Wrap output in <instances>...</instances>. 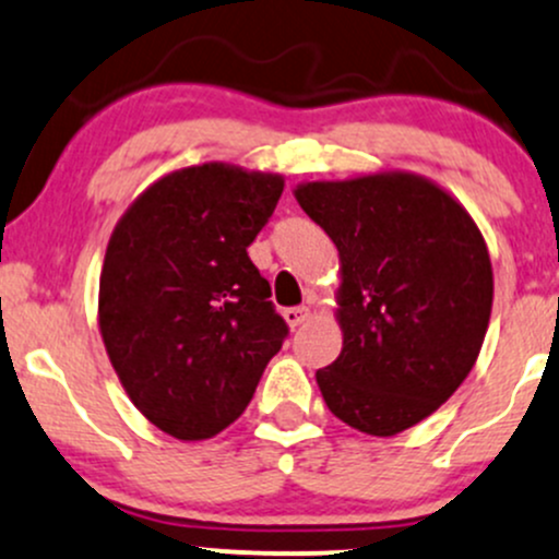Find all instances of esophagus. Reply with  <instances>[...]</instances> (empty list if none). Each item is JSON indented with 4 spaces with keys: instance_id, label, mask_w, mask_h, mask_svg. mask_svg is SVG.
Returning a JSON list of instances; mask_svg holds the SVG:
<instances>
[{
    "instance_id": "1",
    "label": "esophagus",
    "mask_w": 559,
    "mask_h": 559,
    "mask_svg": "<svg viewBox=\"0 0 559 559\" xmlns=\"http://www.w3.org/2000/svg\"><path fill=\"white\" fill-rule=\"evenodd\" d=\"M284 318H286V323H289L292 329L294 326H302V323L310 318V310L308 308H286L284 310Z\"/></svg>"
}]
</instances>
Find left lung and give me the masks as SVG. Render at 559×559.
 <instances>
[{"label":"left lung","mask_w":559,"mask_h":559,"mask_svg":"<svg viewBox=\"0 0 559 559\" xmlns=\"http://www.w3.org/2000/svg\"><path fill=\"white\" fill-rule=\"evenodd\" d=\"M340 251L342 353L316 371L336 419L377 438L435 414L486 340L493 270L469 212L403 169L294 188Z\"/></svg>","instance_id":"8db88e82"}]
</instances>
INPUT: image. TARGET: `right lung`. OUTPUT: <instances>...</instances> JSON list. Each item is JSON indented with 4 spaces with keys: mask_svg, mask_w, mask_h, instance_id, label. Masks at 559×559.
<instances>
[{
    "mask_svg": "<svg viewBox=\"0 0 559 559\" xmlns=\"http://www.w3.org/2000/svg\"><path fill=\"white\" fill-rule=\"evenodd\" d=\"M284 177L210 162L158 177L116 223L97 323L134 408L177 440H206L249 406L284 336L247 247Z\"/></svg>",
    "mask_w": 559,
    "mask_h": 559,
    "instance_id": "add662e5",
    "label": "right lung"
}]
</instances>
